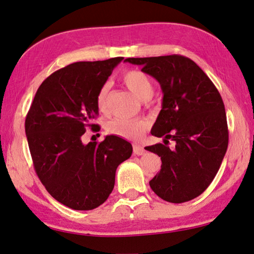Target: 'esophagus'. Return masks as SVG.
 <instances>
[{
  "label": "esophagus",
  "mask_w": 254,
  "mask_h": 254,
  "mask_svg": "<svg viewBox=\"0 0 254 254\" xmlns=\"http://www.w3.org/2000/svg\"><path fill=\"white\" fill-rule=\"evenodd\" d=\"M145 152V150L143 147H141V145H137V144H133V153L136 154V156H141V154H143Z\"/></svg>",
  "instance_id": "esophagus-1"
}]
</instances>
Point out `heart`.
I'll list each match as a JSON object with an SVG mask.
<instances>
[{"label": "heart", "instance_id": "obj_1", "mask_svg": "<svg viewBox=\"0 0 254 254\" xmlns=\"http://www.w3.org/2000/svg\"><path fill=\"white\" fill-rule=\"evenodd\" d=\"M122 81L126 87L134 95L137 100L148 101L153 94V85L149 77L140 70H128L124 72ZM107 95L109 86L103 85L96 96L97 109L102 113L107 112ZM148 122L144 120H128L115 119L107 124L106 130L111 134L118 135L123 139L135 140L143 135L147 131Z\"/></svg>", "mask_w": 254, "mask_h": 254}]
</instances>
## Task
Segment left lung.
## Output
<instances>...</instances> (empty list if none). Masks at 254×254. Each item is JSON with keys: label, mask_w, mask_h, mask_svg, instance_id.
I'll return each instance as SVG.
<instances>
[{"label": "left lung", "mask_w": 254, "mask_h": 254, "mask_svg": "<svg viewBox=\"0 0 254 254\" xmlns=\"http://www.w3.org/2000/svg\"><path fill=\"white\" fill-rule=\"evenodd\" d=\"M160 84L162 107L151 134L162 143L145 149L161 158L150 187L163 200L184 203L199 196L216 176L229 144L224 103L217 88L191 59L179 55L127 58ZM176 142L171 150L165 144Z\"/></svg>", "instance_id": "obj_1"}]
</instances>
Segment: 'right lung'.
Instances as JSON below:
<instances>
[{"label": "right lung", "instance_id": "obj_1", "mask_svg": "<svg viewBox=\"0 0 254 254\" xmlns=\"http://www.w3.org/2000/svg\"><path fill=\"white\" fill-rule=\"evenodd\" d=\"M123 57L78 62L62 68L38 88L25 119L34 169L47 191L76 210L98 207L115 184L132 145L117 135L84 144L81 135L98 114L96 96Z\"/></svg>", "mask_w": 254, "mask_h": 254}]
</instances>
